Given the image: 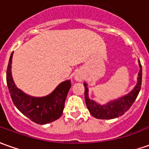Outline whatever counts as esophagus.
I'll use <instances>...</instances> for the list:
<instances>
[{"label": "esophagus", "instance_id": "34e87169", "mask_svg": "<svg viewBox=\"0 0 149 149\" xmlns=\"http://www.w3.org/2000/svg\"><path fill=\"white\" fill-rule=\"evenodd\" d=\"M75 80L77 81H82V76L80 73H77L75 75Z\"/></svg>", "mask_w": 149, "mask_h": 149}]
</instances>
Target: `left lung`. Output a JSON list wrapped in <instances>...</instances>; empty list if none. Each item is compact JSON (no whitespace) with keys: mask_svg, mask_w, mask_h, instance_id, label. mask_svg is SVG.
<instances>
[{"mask_svg":"<svg viewBox=\"0 0 149 149\" xmlns=\"http://www.w3.org/2000/svg\"><path fill=\"white\" fill-rule=\"evenodd\" d=\"M139 64L140 69L138 74V81L134 89L126 95L122 96L117 100L110 101L104 105L97 104L95 101L90 100L88 96L87 84L86 82L84 83L86 104L89 112L93 117L98 119H113L123 115L127 110H129L136 100L142 84V66L139 60Z\"/></svg>","mask_w":149,"mask_h":149,"instance_id":"1","label":"left lung"}]
</instances>
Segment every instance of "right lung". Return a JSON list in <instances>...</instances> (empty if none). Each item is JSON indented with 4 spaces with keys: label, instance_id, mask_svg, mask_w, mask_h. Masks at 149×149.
I'll return each instance as SVG.
<instances>
[{
    "label": "right lung",
    "instance_id": "add662e5",
    "mask_svg": "<svg viewBox=\"0 0 149 149\" xmlns=\"http://www.w3.org/2000/svg\"><path fill=\"white\" fill-rule=\"evenodd\" d=\"M11 54L6 72V82L13 103L21 113L36 124L45 125L55 121L61 117L64 109L71 81L68 80L58 86L49 95L45 97H32L16 87L11 75Z\"/></svg>",
    "mask_w": 149,
    "mask_h": 149
}]
</instances>
